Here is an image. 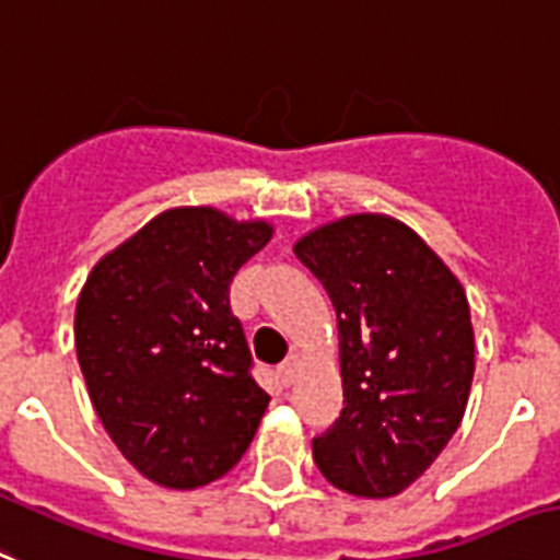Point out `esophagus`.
<instances>
[{
    "label": "esophagus",
    "mask_w": 560,
    "mask_h": 560,
    "mask_svg": "<svg viewBox=\"0 0 560 560\" xmlns=\"http://www.w3.org/2000/svg\"><path fill=\"white\" fill-rule=\"evenodd\" d=\"M299 365H302V362H299V357H288V359H284V362H281V368H279V380H281V383L293 385L295 376H299Z\"/></svg>",
    "instance_id": "obj_1"
}]
</instances>
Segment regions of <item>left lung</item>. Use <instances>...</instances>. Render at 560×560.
Returning <instances> with one entry per match:
<instances>
[{"instance_id": "8db88e82", "label": "left lung", "mask_w": 560, "mask_h": 560, "mask_svg": "<svg viewBox=\"0 0 560 560\" xmlns=\"http://www.w3.org/2000/svg\"><path fill=\"white\" fill-rule=\"evenodd\" d=\"M339 322L345 408L313 440L322 475L357 498H394L457 431L475 376L466 290L411 226L380 212L295 241Z\"/></svg>"}]
</instances>
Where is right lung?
Returning a JSON list of instances; mask_svg holds the SVG:
<instances>
[{"mask_svg":"<svg viewBox=\"0 0 560 560\" xmlns=\"http://www.w3.org/2000/svg\"><path fill=\"white\" fill-rule=\"evenodd\" d=\"M272 238L215 207L154 215L91 267L77 359L103 429L140 475L189 492L224 477L267 411L230 281Z\"/></svg>","mask_w":560,"mask_h":560,"instance_id":"1","label":"right lung"}]
</instances>
